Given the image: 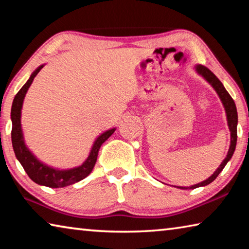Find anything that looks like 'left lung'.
I'll return each instance as SVG.
<instances>
[{"instance_id": "left-lung-1", "label": "left lung", "mask_w": 249, "mask_h": 249, "mask_svg": "<svg viewBox=\"0 0 249 249\" xmlns=\"http://www.w3.org/2000/svg\"><path fill=\"white\" fill-rule=\"evenodd\" d=\"M196 71L197 74H200L202 78L205 79V81H208L215 92L218 95V98L221 99L223 107L225 108V113H226V120H227V125H229L230 132H231V145H230V149L227 151V155L225 159L221 162L220 167L214 171V174L209 177L208 179L202 181L200 183H196L195 185H191V187H178L179 189H183V190H189V189H196L199 187H204V185H208L211 182H213L214 180L216 179V177L221 174V171L224 169V167L226 166V163L230 161V159L233 156L235 148H236V142H237V122H238V117H237V109H236V105L234 100L231 99V96L229 94V92L226 91V89L223 86L222 82L216 78V75L214 74L212 71L209 70L206 67L202 66V65H196Z\"/></svg>"}]
</instances>
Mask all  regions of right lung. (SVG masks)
<instances>
[{
  "mask_svg": "<svg viewBox=\"0 0 249 249\" xmlns=\"http://www.w3.org/2000/svg\"><path fill=\"white\" fill-rule=\"evenodd\" d=\"M44 65L39 66L31 77L27 80V82L22 87L18 94L15 95L12 104L11 109V120H12V145L16 158H18L20 165L23 166L24 170L26 171L29 178L37 184L45 185L49 188H64L67 185L73 184L75 182L83 180L86 177L91 174L92 169L98 159V154L100 147L103 142L115 132L116 128H111L100 135L93 142V146L90 150V154L88 158L84 160L82 165L78 167L70 168V169H58V168L50 167L46 163L41 162L40 160L34 155L28 147L25 144L22 124H20V117H22V107L23 102L26 95L27 91L33 83L34 78L43 68Z\"/></svg>",
  "mask_w": 249,
  "mask_h": 249,
  "instance_id": "add662e5",
  "label": "right lung"
}]
</instances>
